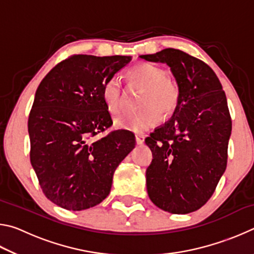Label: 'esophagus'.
Wrapping results in <instances>:
<instances>
[{
	"label": "esophagus",
	"instance_id": "1",
	"mask_svg": "<svg viewBox=\"0 0 254 254\" xmlns=\"http://www.w3.org/2000/svg\"><path fill=\"white\" fill-rule=\"evenodd\" d=\"M135 142L136 144H142L144 142V135L142 134H136L135 135Z\"/></svg>",
	"mask_w": 254,
	"mask_h": 254
}]
</instances>
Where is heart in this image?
Returning a JSON list of instances; mask_svg holds the SVG:
<instances>
[{
    "label": "heart",
    "instance_id": "obj_1",
    "mask_svg": "<svg viewBox=\"0 0 254 254\" xmlns=\"http://www.w3.org/2000/svg\"><path fill=\"white\" fill-rule=\"evenodd\" d=\"M131 84L144 89L141 96L139 113L115 119L118 128L132 132H144L160 121L161 114L169 117L177 111L180 104V88L170 78L168 72L152 64H140L128 71ZM103 100L112 114L122 112L126 102V92L121 80L112 77L103 85Z\"/></svg>",
    "mask_w": 254,
    "mask_h": 254
}]
</instances>
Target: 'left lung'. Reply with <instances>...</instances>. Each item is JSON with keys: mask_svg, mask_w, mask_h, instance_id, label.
Listing matches in <instances>:
<instances>
[{"mask_svg": "<svg viewBox=\"0 0 254 254\" xmlns=\"http://www.w3.org/2000/svg\"><path fill=\"white\" fill-rule=\"evenodd\" d=\"M141 59L167 64L180 88L170 121L145 139L152 151L147 190L157 207L188 214L206 204L224 174L232 121L225 93L204 62L167 48Z\"/></svg>", "mask_w": 254, "mask_h": 254, "instance_id": "1", "label": "left lung"}]
</instances>
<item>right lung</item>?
<instances>
[{
  "mask_svg": "<svg viewBox=\"0 0 254 254\" xmlns=\"http://www.w3.org/2000/svg\"><path fill=\"white\" fill-rule=\"evenodd\" d=\"M130 62V56H71L37 89L28 121L30 160L44 194L60 207L83 210L104 200L115 169L135 147L127 130L94 140L113 123L103 85Z\"/></svg>",
  "mask_w": 254,
  "mask_h": 254,
  "instance_id": "1",
  "label": "right lung"
}]
</instances>
